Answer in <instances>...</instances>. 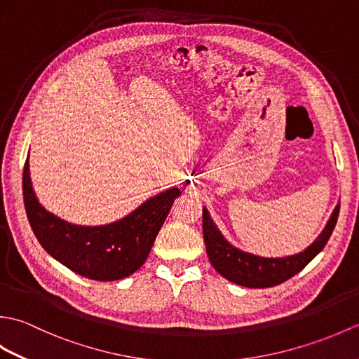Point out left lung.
Masks as SVG:
<instances>
[{
    "instance_id": "left-lung-1",
    "label": "left lung",
    "mask_w": 359,
    "mask_h": 359,
    "mask_svg": "<svg viewBox=\"0 0 359 359\" xmlns=\"http://www.w3.org/2000/svg\"><path fill=\"white\" fill-rule=\"evenodd\" d=\"M339 215V203L333 210L323 233L301 253L285 257H262L236 248L228 242L216 224L212 222L208 210L203 207L202 224L207 255L216 271L234 284L248 288H266L279 285L299 273L330 239Z\"/></svg>"
}]
</instances>
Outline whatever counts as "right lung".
I'll use <instances>...</instances> for the list:
<instances>
[{"label": "right lung", "mask_w": 359, "mask_h": 359, "mask_svg": "<svg viewBox=\"0 0 359 359\" xmlns=\"http://www.w3.org/2000/svg\"><path fill=\"white\" fill-rule=\"evenodd\" d=\"M180 194L179 188H170L117 222L81 226L52 215L38 202L29 175V157L22 170V197L35 238L60 264L94 280H118L139 270Z\"/></svg>", "instance_id": "1"}]
</instances>
